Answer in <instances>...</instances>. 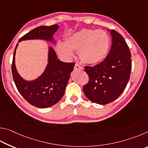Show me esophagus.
I'll list each match as a JSON object with an SVG mask.
<instances>
[{
	"label": "esophagus",
	"mask_w": 148,
	"mask_h": 148,
	"mask_svg": "<svg viewBox=\"0 0 148 148\" xmlns=\"http://www.w3.org/2000/svg\"><path fill=\"white\" fill-rule=\"evenodd\" d=\"M74 69L75 70H82V67L79 65L78 64H76L74 66Z\"/></svg>",
	"instance_id": "esophagus-1"
}]
</instances>
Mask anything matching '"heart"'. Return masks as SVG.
<instances>
[{
  "label": "heart",
  "instance_id": "obj_1",
  "mask_svg": "<svg viewBox=\"0 0 148 148\" xmlns=\"http://www.w3.org/2000/svg\"><path fill=\"white\" fill-rule=\"evenodd\" d=\"M110 37L103 30L83 29L75 32L65 40V44L58 42L56 50L66 59L73 56V51H77L81 61L93 65L106 58L110 47Z\"/></svg>",
  "mask_w": 148,
  "mask_h": 148
}]
</instances>
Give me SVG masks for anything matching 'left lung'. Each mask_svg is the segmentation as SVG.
<instances>
[{"label":"left lung","instance_id":"1","mask_svg":"<svg viewBox=\"0 0 148 148\" xmlns=\"http://www.w3.org/2000/svg\"><path fill=\"white\" fill-rule=\"evenodd\" d=\"M110 32L112 45L106 58L95 66L84 67L89 80L84 86V92L90 101L99 104H108L118 98L131 76L132 61L129 47L119 32L114 30Z\"/></svg>","mask_w":148,"mask_h":148}]
</instances>
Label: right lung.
Returning <instances> with one entry per match:
<instances>
[{
    "label": "right lung",
    "instance_id": "obj_1",
    "mask_svg": "<svg viewBox=\"0 0 148 148\" xmlns=\"http://www.w3.org/2000/svg\"><path fill=\"white\" fill-rule=\"evenodd\" d=\"M58 29V25L36 27L22 36L19 40V42L33 39L55 42L53 35ZM17 46L18 43L14 52L12 72L18 91L32 106L40 108L53 106L64 95L65 88L75 63L60 61L57 59L54 49L51 47H49L48 63L44 72L36 79L27 81L20 76L15 64V56Z\"/></svg>",
    "mask_w": 148,
    "mask_h": 148
}]
</instances>
